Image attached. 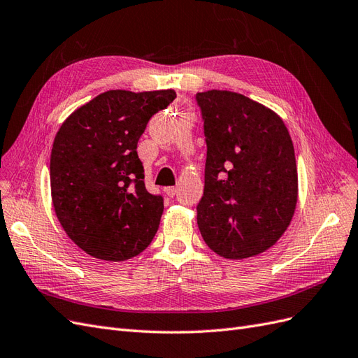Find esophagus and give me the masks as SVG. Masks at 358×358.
Listing matches in <instances>:
<instances>
[{
  "label": "esophagus",
  "instance_id": "obj_1",
  "mask_svg": "<svg viewBox=\"0 0 358 358\" xmlns=\"http://www.w3.org/2000/svg\"><path fill=\"white\" fill-rule=\"evenodd\" d=\"M164 192L167 194L169 197H175L176 192H178V188L176 187H167V188H164Z\"/></svg>",
  "mask_w": 358,
  "mask_h": 358
}]
</instances>
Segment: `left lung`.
<instances>
[{
	"label": "left lung",
	"instance_id": "8db88e82",
	"mask_svg": "<svg viewBox=\"0 0 358 358\" xmlns=\"http://www.w3.org/2000/svg\"><path fill=\"white\" fill-rule=\"evenodd\" d=\"M196 99L208 145L200 233L227 259L255 257L280 239L294 216L292 140L278 113L242 94L210 90Z\"/></svg>",
	"mask_w": 358,
	"mask_h": 358
}]
</instances>
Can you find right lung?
Segmentation results:
<instances>
[{
  "label": "right lung",
  "instance_id": "add662e5",
  "mask_svg": "<svg viewBox=\"0 0 358 358\" xmlns=\"http://www.w3.org/2000/svg\"><path fill=\"white\" fill-rule=\"evenodd\" d=\"M173 90L107 91L76 109L59 127L50 154L57 218L86 254L125 262L152 242L164 203L145 187L137 142Z\"/></svg>",
  "mask_w": 358,
  "mask_h": 358
}]
</instances>
